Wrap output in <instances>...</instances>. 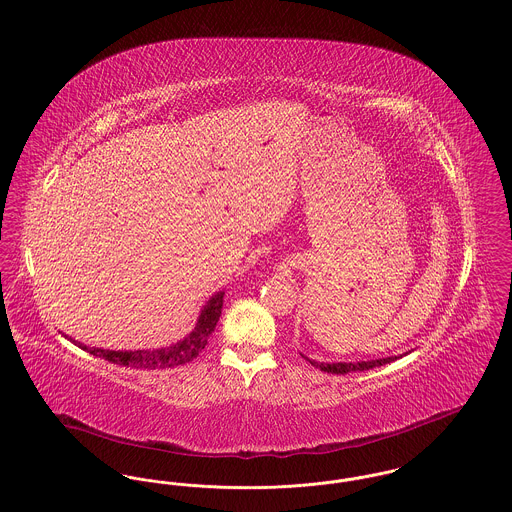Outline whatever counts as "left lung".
I'll list each match as a JSON object with an SVG mask.
<instances>
[{"instance_id": "1", "label": "left lung", "mask_w": 512, "mask_h": 512, "mask_svg": "<svg viewBox=\"0 0 512 512\" xmlns=\"http://www.w3.org/2000/svg\"><path fill=\"white\" fill-rule=\"evenodd\" d=\"M307 359V357H305ZM399 357H386V359H374V361H359V363H317L307 359L313 366L320 368L322 372L328 374H347V372H357V370H370L374 366L388 365L391 361H395Z\"/></svg>"}]
</instances>
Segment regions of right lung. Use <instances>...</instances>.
Here are the masks:
<instances>
[{
  "label": "right lung",
  "instance_id": "1",
  "mask_svg": "<svg viewBox=\"0 0 512 512\" xmlns=\"http://www.w3.org/2000/svg\"><path fill=\"white\" fill-rule=\"evenodd\" d=\"M224 292H217L203 307L201 315L197 318L194 330L184 340L176 341L171 347L161 349H138V351H109V349H98L88 347L80 341H74L80 349L88 351L94 357H101L115 365L130 366V368H172V366L186 365L194 361L195 357L205 349L209 336L215 332V326L219 322L220 311H222Z\"/></svg>",
  "mask_w": 512,
  "mask_h": 512
}]
</instances>
